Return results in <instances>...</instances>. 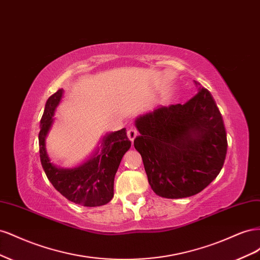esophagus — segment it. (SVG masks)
Here are the masks:
<instances>
[{"instance_id":"esophagus-1","label":"esophagus","mask_w":260,"mask_h":260,"mask_svg":"<svg viewBox=\"0 0 260 260\" xmlns=\"http://www.w3.org/2000/svg\"><path fill=\"white\" fill-rule=\"evenodd\" d=\"M139 135V132L136 128H130L128 131H127V136L129 138V140L131 141V142H133V140H135Z\"/></svg>"}]
</instances>
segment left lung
Segmentation results:
<instances>
[{
	"instance_id": "obj_1",
	"label": "left lung",
	"mask_w": 260,
	"mask_h": 260,
	"mask_svg": "<svg viewBox=\"0 0 260 260\" xmlns=\"http://www.w3.org/2000/svg\"><path fill=\"white\" fill-rule=\"evenodd\" d=\"M184 104L164 106L139 117L135 147L142 156L148 183L161 198L182 199L203 191L221 170L226 155L222 116L210 92Z\"/></svg>"
}]
</instances>
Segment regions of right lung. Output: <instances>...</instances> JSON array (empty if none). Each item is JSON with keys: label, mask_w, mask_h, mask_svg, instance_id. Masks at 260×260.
Returning <instances> with one entry per match:
<instances>
[{"label": "right lung", "mask_w": 260, "mask_h": 260, "mask_svg": "<svg viewBox=\"0 0 260 260\" xmlns=\"http://www.w3.org/2000/svg\"><path fill=\"white\" fill-rule=\"evenodd\" d=\"M62 95V89L46 101L39 133L40 159L46 177L65 198L78 205L95 207L105 205L114 196V179L122 156L131 146L124 128L112 132L102 140L101 149L89 160L73 169L55 167L45 148V138L53 122L55 108Z\"/></svg>", "instance_id": "1"}]
</instances>
